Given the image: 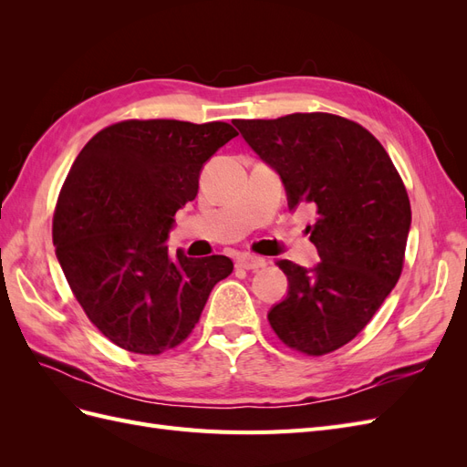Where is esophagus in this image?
Returning a JSON list of instances; mask_svg holds the SVG:
<instances>
[{
    "mask_svg": "<svg viewBox=\"0 0 467 467\" xmlns=\"http://www.w3.org/2000/svg\"><path fill=\"white\" fill-rule=\"evenodd\" d=\"M235 266L245 268V271H257V268L265 266V259L255 257V255H242V257H237Z\"/></svg>",
    "mask_w": 467,
    "mask_h": 467,
    "instance_id": "34e87169",
    "label": "esophagus"
}]
</instances>
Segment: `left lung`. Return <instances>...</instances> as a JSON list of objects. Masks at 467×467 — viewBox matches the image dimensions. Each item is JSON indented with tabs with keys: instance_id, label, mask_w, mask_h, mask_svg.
<instances>
[{
	"instance_id": "obj_1",
	"label": "left lung",
	"mask_w": 467,
	"mask_h": 467,
	"mask_svg": "<svg viewBox=\"0 0 467 467\" xmlns=\"http://www.w3.org/2000/svg\"><path fill=\"white\" fill-rule=\"evenodd\" d=\"M234 124L278 173L288 208L316 210L307 232L321 261H276L288 294L268 309V323L285 345L327 355L366 327L400 280L411 228L403 181L384 146L343 117L296 112Z\"/></svg>"
}]
</instances>
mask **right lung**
Wrapping results in <instances>:
<instances>
[{
  "label": "right lung",
  "instance_id": "1",
  "mask_svg": "<svg viewBox=\"0 0 467 467\" xmlns=\"http://www.w3.org/2000/svg\"><path fill=\"white\" fill-rule=\"evenodd\" d=\"M235 136L228 122L124 120L95 134L69 169L56 257L83 312L120 348L160 355L185 341L234 271L228 257H175L165 242L204 163Z\"/></svg>",
  "mask_w": 467,
  "mask_h": 467
}]
</instances>
